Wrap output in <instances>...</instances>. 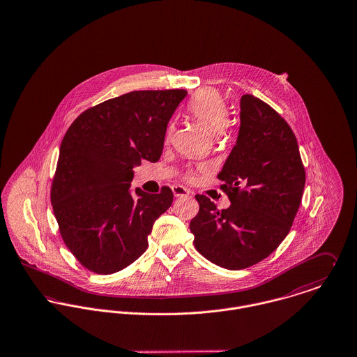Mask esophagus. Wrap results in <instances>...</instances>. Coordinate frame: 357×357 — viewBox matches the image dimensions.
<instances>
[{
  "instance_id": "1",
  "label": "esophagus",
  "mask_w": 357,
  "mask_h": 357,
  "mask_svg": "<svg viewBox=\"0 0 357 357\" xmlns=\"http://www.w3.org/2000/svg\"><path fill=\"white\" fill-rule=\"evenodd\" d=\"M172 192H174V196H175V197H188V196L190 195V192H189L186 188L179 186V185L172 186Z\"/></svg>"
}]
</instances>
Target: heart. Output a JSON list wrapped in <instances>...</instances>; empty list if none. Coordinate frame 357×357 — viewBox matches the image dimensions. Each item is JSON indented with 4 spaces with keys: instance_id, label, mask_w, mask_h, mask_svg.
<instances>
[{
    "instance_id": "obj_1",
    "label": "heart",
    "mask_w": 357,
    "mask_h": 357,
    "mask_svg": "<svg viewBox=\"0 0 357 357\" xmlns=\"http://www.w3.org/2000/svg\"><path fill=\"white\" fill-rule=\"evenodd\" d=\"M189 114L213 137L223 132L229 123V107L225 97L213 89H202L190 100ZM172 127L167 130V138L171 137Z\"/></svg>"
}]
</instances>
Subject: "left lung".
Returning <instances> with one entry per match:
<instances>
[{
  "mask_svg": "<svg viewBox=\"0 0 357 357\" xmlns=\"http://www.w3.org/2000/svg\"><path fill=\"white\" fill-rule=\"evenodd\" d=\"M237 142L218 178L231 205L219 211L196 196L195 246L209 261L242 270L270 256L289 234L305 186V169L290 126L252 94L241 97Z\"/></svg>",
  "mask_w": 357,
  "mask_h": 357,
  "instance_id": "left-lung-1",
  "label": "left lung"
}]
</instances>
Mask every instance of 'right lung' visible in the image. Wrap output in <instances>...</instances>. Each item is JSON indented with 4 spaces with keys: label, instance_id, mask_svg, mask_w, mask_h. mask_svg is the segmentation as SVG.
<instances>
[{
    "label": "right lung",
    "instance_id": "right-lung-1",
    "mask_svg": "<svg viewBox=\"0 0 357 357\" xmlns=\"http://www.w3.org/2000/svg\"><path fill=\"white\" fill-rule=\"evenodd\" d=\"M186 94L131 91L84 111L66 132L50 198L61 237L87 270L114 274L146 250L174 195L167 186L132 195V168L160 159L167 124Z\"/></svg>",
    "mask_w": 357,
    "mask_h": 357
}]
</instances>
